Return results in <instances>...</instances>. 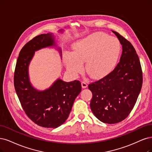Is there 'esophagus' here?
Listing matches in <instances>:
<instances>
[{
    "label": "esophagus",
    "instance_id": "esophagus-1",
    "mask_svg": "<svg viewBox=\"0 0 152 152\" xmlns=\"http://www.w3.org/2000/svg\"><path fill=\"white\" fill-rule=\"evenodd\" d=\"M81 86H82L83 88H86L88 86L87 82L84 81H81Z\"/></svg>",
    "mask_w": 152,
    "mask_h": 152
}]
</instances>
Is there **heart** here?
Returning a JSON list of instances; mask_svg holds the SVG:
<instances>
[{"label": "heart", "instance_id": "heart-1", "mask_svg": "<svg viewBox=\"0 0 152 152\" xmlns=\"http://www.w3.org/2000/svg\"><path fill=\"white\" fill-rule=\"evenodd\" d=\"M120 50L119 42L115 38L102 32L93 33L75 43L73 53L66 55L67 69L77 75L82 71L85 62L88 74L95 79L101 78L114 69Z\"/></svg>", "mask_w": 152, "mask_h": 152}]
</instances>
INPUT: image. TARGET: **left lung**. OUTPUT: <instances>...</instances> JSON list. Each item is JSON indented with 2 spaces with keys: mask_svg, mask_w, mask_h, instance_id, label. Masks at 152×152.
Segmentation results:
<instances>
[{
  "mask_svg": "<svg viewBox=\"0 0 152 152\" xmlns=\"http://www.w3.org/2000/svg\"><path fill=\"white\" fill-rule=\"evenodd\" d=\"M112 32L122 45L120 61L109 75L88 85L93 94L91 110L98 119L107 124L118 123L129 115L143 83L141 64L134 47L119 33Z\"/></svg>",
  "mask_w": 152,
  "mask_h": 152,
  "instance_id": "obj_1",
  "label": "left lung"
}]
</instances>
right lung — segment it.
Here are the masks:
<instances>
[{
  "instance_id": "obj_1",
  "label": "right lung",
  "mask_w": 152,
  "mask_h": 152,
  "mask_svg": "<svg viewBox=\"0 0 152 152\" xmlns=\"http://www.w3.org/2000/svg\"><path fill=\"white\" fill-rule=\"evenodd\" d=\"M55 45L52 34L34 37L19 52L14 75V88L24 112L35 124L47 128H56L66 121L81 91L78 80L65 82L58 79L42 91L31 86L28 69L35 51Z\"/></svg>"
}]
</instances>
